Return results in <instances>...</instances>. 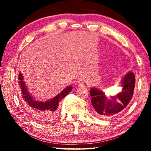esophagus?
Segmentation results:
<instances>
[{
  "instance_id": "34e87169",
  "label": "esophagus",
  "mask_w": 151,
  "mask_h": 151,
  "mask_svg": "<svg viewBox=\"0 0 151 151\" xmlns=\"http://www.w3.org/2000/svg\"><path fill=\"white\" fill-rule=\"evenodd\" d=\"M78 85L79 86H81V87H82V86H85V84H84V83H83V82H79Z\"/></svg>"
}]
</instances>
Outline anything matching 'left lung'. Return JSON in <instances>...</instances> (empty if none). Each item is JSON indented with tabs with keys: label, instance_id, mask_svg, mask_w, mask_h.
Listing matches in <instances>:
<instances>
[{
	"label": "left lung",
	"instance_id": "left-lung-1",
	"mask_svg": "<svg viewBox=\"0 0 151 151\" xmlns=\"http://www.w3.org/2000/svg\"><path fill=\"white\" fill-rule=\"evenodd\" d=\"M135 84L134 75L129 72L121 80L122 91L114 96H106L97 88H91V103L96 115L101 117H110L123 111L131 101Z\"/></svg>",
	"mask_w": 151,
	"mask_h": 151
}]
</instances>
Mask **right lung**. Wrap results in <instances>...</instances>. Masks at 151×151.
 Masks as SVG:
<instances>
[{
  "label": "right lung",
  "instance_id": "1",
  "mask_svg": "<svg viewBox=\"0 0 151 151\" xmlns=\"http://www.w3.org/2000/svg\"><path fill=\"white\" fill-rule=\"evenodd\" d=\"M19 85L22 101L25 109L30 115L38 120L40 123H47L52 121L57 116L59 102L73 89L72 86H68L54 98L46 101H39L35 100L30 94L24 81L23 75L20 73L19 74Z\"/></svg>",
  "mask_w": 151,
  "mask_h": 151
}]
</instances>
